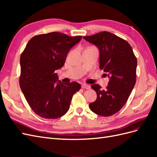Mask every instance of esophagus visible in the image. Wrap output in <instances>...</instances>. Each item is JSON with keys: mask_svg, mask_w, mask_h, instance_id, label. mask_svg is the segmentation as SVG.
<instances>
[{"mask_svg": "<svg viewBox=\"0 0 157 157\" xmlns=\"http://www.w3.org/2000/svg\"><path fill=\"white\" fill-rule=\"evenodd\" d=\"M81 87L83 89H90V86H88V85H87V84H82Z\"/></svg>", "mask_w": 157, "mask_h": 157, "instance_id": "esophagus-1", "label": "esophagus"}]
</instances>
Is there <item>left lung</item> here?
I'll list each match as a JSON object with an SVG mask.
<instances>
[{"label":"left lung","instance_id":"1","mask_svg":"<svg viewBox=\"0 0 157 157\" xmlns=\"http://www.w3.org/2000/svg\"><path fill=\"white\" fill-rule=\"evenodd\" d=\"M83 38L98 47L99 68L109 78L106 90L98 84L92 85L97 99L89 107L97 115L111 116L124 105L135 86L137 59L130 44L111 33L103 31Z\"/></svg>","mask_w":157,"mask_h":157}]
</instances>
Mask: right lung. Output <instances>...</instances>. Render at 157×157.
<instances>
[{
    "instance_id": "1",
    "label": "right lung",
    "mask_w": 157,
    "mask_h": 157,
    "mask_svg": "<svg viewBox=\"0 0 157 157\" xmlns=\"http://www.w3.org/2000/svg\"><path fill=\"white\" fill-rule=\"evenodd\" d=\"M81 39L58 32L39 35L30 39L21 54L20 88L32 110L42 118L64 115L80 89L77 82H61L56 71L63 67L69 50Z\"/></svg>"
}]
</instances>
